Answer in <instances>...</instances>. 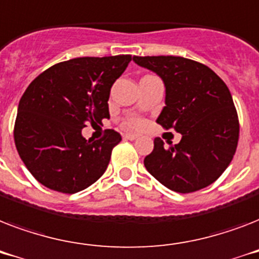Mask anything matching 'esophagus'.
<instances>
[{
  "mask_svg": "<svg viewBox=\"0 0 259 259\" xmlns=\"http://www.w3.org/2000/svg\"><path fill=\"white\" fill-rule=\"evenodd\" d=\"M137 137H138L137 134H133V133L123 134V138H125V140H130V141H133V140H136Z\"/></svg>",
  "mask_w": 259,
  "mask_h": 259,
  "instance_id": "esophagus-1",
  "label": "esophagus"
}]
</instances>
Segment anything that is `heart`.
Instances as JSON below:
<instances>
[{"mask_svg":"<svg viewBox=\"0 0 259 259\" xmlns=\"http://www.w3.org/2000/svg\"><path fill=\"white\" fill-rule=\"evenodd\" d=\"M126 126L127 127H132V129H138V127H141L142 126V121L141 119H138V118H132L129 121L126 122Z\"/></svg>","mask_w":259,"mask_h":259,"instance_id":"obj_1","label":"heart"}]
</instances>
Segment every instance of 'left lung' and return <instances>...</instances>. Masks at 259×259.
<instances>
[{
  "mask_svg": "<svg viewBox=\"0 0 259 259\" xmlns=\"http://www.w3.org/2000/svg\"><path fill=\"white\" fill-rule=\"evenodd\" d=\"M134 63L157 74L165 86V106L157 123L181 134L169 146L154 138L144 160L148 172L166 188L189 193L208 187L233 160L239 121L226 83L201 63L180 56H134Z\"/></svg>",
  "mask_w": 259,
  "mask_h": 259,
  "instance_id": "1",
  "label": "left lung"
}]
</instances>
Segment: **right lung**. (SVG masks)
<instances>
[{
  "mask_svg": "<svg viewBox=\"0 0 259 259\" xmlns=\"http://www.w3.org/2000/svg\"><path fill=\"white\" fill-rule=\"evenodd\" d=\"M130 55L71 59L50 67L20 99L14 144L33 177L58 192L75 193L94 184L109 165L121 134L87 141L82 129L110 118V89Z\"/></svg>",
  "mask_w": 259,
  "mask_h": 259,
  "instance_id": "right-lung-1",
  "label": "right lung"
}]
</instances>
